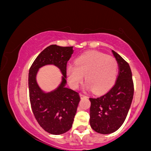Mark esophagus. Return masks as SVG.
<instances>
[{
	"mask_svg": "<svg viewBox=\"0 0 151 151\" xmlns=\"http://www.w3.org/2000/svg\"><path fill=\"white\" fill-rule=\"evenodd\" d=\"M80 96L81 97H85V96H86L85 94H84V93H80Z\"/></svg>",
	"mask_w": 151,
	"mask_h": 151,
	"instance_id": "1",
	"label": "esophagus"
}]
</instances>
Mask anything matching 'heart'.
Listing matches in <instances>:
<instances>
[{
  "mask_svg": "<svg viewBox=\"0 0 151 151\" xmlns=\"http://www.w3.org/2000/svg\"><path fill=\"white\" fill-rule=\"evenodd\" d=\"M119 65L115 58L99 52H89L74 60V65L67 67V75L70 85L76 89L85 78L86 89L95 93L106 91L115 82Z\"/></svg>",
  "mask_w": 151,
  "mask_h": 151,
  "instance_id": "obj_1",
  "label": "heart"
}]
</instances>
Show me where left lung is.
<instances>
[{
    "label": "left lung",
    "mask_w": 151,
    "mask_h": 151,
    "mask_svg": "<svg viewBox=\"0 0 151 151\" xmlns=\"http://www.w3.org/2000/svg\"><path fill=\"white\" fill-rule=\"evenodd\" d=\"M111 52L119 65L116 81L105 94L96 98H89L90 126L93 131L101 134L115 132L124 124L134 92L129 65L115 51Z\"/></svg>",
    "instance_id": "obj_1"
}]
</instances>
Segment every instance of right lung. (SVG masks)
<instances>
[{
  "label": "right lung",
  "mask_w": 151,
  "mask_h": 151,
  "mask_svg": "<svg viewBox=\"0 0 151 151\" xmlns=\"http://www.w3.org/2000/svg\"><path fill=\"white\" fill-rule=\"evenodd\" d=\"M73 52V47L51 45L40 53L29 70L31 108L40 126L51 134H62L72 128L80 101L79 93L65 86L67 63ZM48 64L58 67L63 77L61 83L56 89L45 93L38 85L36 77L39 69Z\"/></svg>",
  "instance_id": "add662e5"
}]
</instances>
